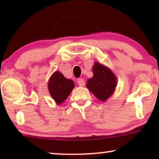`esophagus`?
Here are the masks:
<instances>
[{
	"label": "esophagus",
	"mask_w": 159,
	"mask_h": 159,
	"mask_svg": "<svg viewBox=\"0 0 159 159\" xmlns=\"http://www.w3.org/2000/svg\"><path fill=\"white\" fill-rule=\"evenodd\" d=\"M77 82H78V85H79L80 87H83V86L84 85V83H85L84 80V79H81V78H80V79H78Z\"/></svg>",
	"instance_id": "1"
}]
</instances>
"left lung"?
<instances>
[{
    "mask_svg": "<svg viewBox=\"0 0 159 159\" xmlns=\"http://www.w3.org/2000/svg\"><path fill=\"white\" fill-rule=\"evenodd\" d=\"M93 77L87 83V87L96 98L105 102L114 93L116 86L114 74L107 67L98 63H95L93 67Z\"/></svg>",
    "mask_w": 159,
    "mask_h": 159,
    "instance_id": "obj_1",
    "label": "left lung"
}]
</instances>
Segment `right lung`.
<instances>
[{
	"mask_svg": "<svg viewBox=\"0 0 159 159\" xmlns=\"http://www.w3.org/2000/svg\"><path fill=\"white\" fill-rule=\"evenodd\" d=\"M74 87V82L66 79L60 72H54L48 82L49 93L58 105L65 101Z\"/></svg>",
	"mask_w": 159,
	"mask_h": 159,
	"instance_id": "1",
	"label": "right lung"
}]
</instances>
